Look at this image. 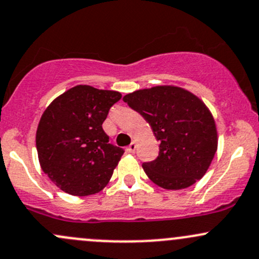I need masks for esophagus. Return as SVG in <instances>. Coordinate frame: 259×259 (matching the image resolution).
<instances>
[{"mask_svg": "<svg viewBox=\"0 0 259 259\" xmlns=\"http://www.w3.org/2000/svg\"><path fill=\"white\" fill-rule=\"evenodd\" d=\"M136 148H137V144H136V142H132V143H131L130 146L127 147V152L135 153L136 152Z\"/></svg>", "mask_w": 259, "mask_h": 259, "instance_id": "34e87169", "label": "esophagus"}]
</instances>
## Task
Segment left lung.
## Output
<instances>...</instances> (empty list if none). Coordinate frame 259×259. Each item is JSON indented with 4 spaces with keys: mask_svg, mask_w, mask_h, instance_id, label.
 <instances>
[{
    "mask_svg": "<svg viewBox=\"0 0 259 259\" xmlns=\"http://www.w3.org/2000/svg\"><path fill=\"white\" fill-rule=\"evenodd\" d=\"M159 141L157 159L143 163L154 184L179 190L204 177L218 151V130L206 105L179 86L160 85L123 96Z\"/></svg>",
    "mask_w": 259,
    "mask_h": 259,
    "instance_id": "left-lung-1",
    "label": "left lung"
}]
</instances>
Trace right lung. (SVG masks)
Returning a JSON list of instances; mask_svg holds the SVG:
<instances>
[{"label":"right lung","instance_id":"right-lung-1","mask_svg":"<svg viewBox=\"0 0 259 259\" xmlns=\"http://www.w3.org/2000/svg\"><path fill=\"white\" fill-rule=\"evenodd\" d=\"M118 91L77 85L58 96L38 123V159L55 185L75 196L99 193L112 177L123 149L102 130Z\"/></svg>","mask_w":259,"mask_h":259}]
</instances>
